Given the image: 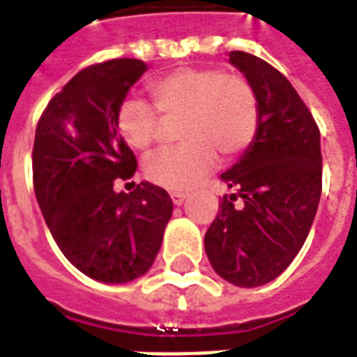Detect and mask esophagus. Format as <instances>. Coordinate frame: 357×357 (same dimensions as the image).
Returning a JSON list of instances; mask_svg holds the SVG:
<instances>
[{
  "mask_svg": "<svg viewBox=\"0 0 357 357\" xmlns=\"http://www.w3.org/2000/svg\"><path fill=\"white\" fill-rule=\"evenodd\" d=\"M170 199H172V202H174V204H176V206H181V204H183V202H185L187 195H183V192H172Z\"/></svg>",
  "mask_w": 357,
  "mask_h": 357,
  "instance_id": "34e87169",
  "label": "esophagus"
}]
</instances>
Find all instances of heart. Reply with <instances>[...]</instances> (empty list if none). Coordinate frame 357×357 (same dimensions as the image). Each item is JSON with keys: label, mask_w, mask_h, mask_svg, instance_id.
<instances>
[{"label": "heart", "mask_w": 357, "mask_h": 357, "mask_svg": "<svg viewBox=\"0 0 357 357\" xmlns=\"http://www.w3.org/2000/svg\"><path fill=\"white\" fill-rule=\"evenodd\" d=\"M153 104L130 98L117 126L126 144L149 151L179 125L185 144L157 153L145 176L168 191H189L215 168L219 155L234 158L252 145L259 126V100L250 79L218 68H181L149 84Z\"/></svg>", "instance_id": "b5f03b06"}]
</instances>
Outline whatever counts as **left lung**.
Here are the masks:
<instances>
[{
	"mask_svg": "<svg viewBox=\"0 0 357 357\" xmlns=\"http://www.w3.org/2000/svg\"><path fill=\"white\" fill-rule=\"evenodd\" d=\"M259 100L252 145L221 181L232 189L204 236L213 271L238 287L265 286L286 271L305 244L321 195V147L312 113L278 70L232 51ZM241 199V206L234 200Z\"/></svg>",
	"mask_w": 357,
	"mask_h": 357,
	"instance_id": "8db88e82",
	"label": "left lung"
}]
</instances>
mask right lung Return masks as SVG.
I'll return each instance as SVG.
<instances>
[{"instance_id":"1","label":"right lung","mask_w":357,"mask_h":357,"mask_svg":"<svg viewBox=\"0 0 357 357\" xmlns=\"http://www.w3.org/2000/svg\"><path fill=\"white\" fill-rule=\"evenodd\" d=\"M147 64L115 58L79 71L39 119L33 142V191L60 252L89 278L126 284L157 257L172 218L168 192L142 181L138 162L119 136V109Z\"/></svg>"}]
</instances>
